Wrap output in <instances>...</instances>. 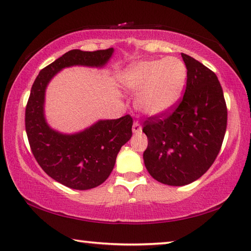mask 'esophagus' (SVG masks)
I'll list each match as a JSON object with an SVG mask.
<instances>
[{"instance_id":"esophagus-1","label":"esophagus","mask_w":251,"mask_h":251,"mask_svg":"<svg viewBox=\"0 0 251 251\" xmlns=\"http://www.w3.org/2000/svg\"><path fill=\"white\" fill-rule=\"evenodd\" d=\"M141 131V126L138 122H135L133 124V133L134 134H138Z\"/></svg>"}]
</instances>
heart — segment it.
Segmentation results:
<instances>
[{
  "instance_id": "heart-1",
  "label": "heart",
  "mask_w": 251,
  "mask_h": 251,
  "mask_svg": "<svg viewBox=\"0 0 251 251\" xmlns=\"http://www.w3.org/2000/svg\"><path fill=\"white\" fill-rule=\"evenodd\" d=\"M121 81L131 92H139L136 106L141 113L161 116L179 102L186 81V68L177 58L144 60L127 68Z\"/></svg>"
}]
</instances>
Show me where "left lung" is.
Segmentation results:
<instances>
[{
    "instance_id": "left-lung-1",
    "label": "left lung",
    "mask_w": 251,
    "mask_h": 251,
    "mask_svg": "<svg viewBox=\"0 0 251 251\" xmlns=\"http://www.w3.org/2000/svg\"><path fill=\"white\" fill-rule=\"evenodd\" d=\"M186 88L171 113L144 123L148 138L146 169L163 184L181 186L198 180L215 161L227 126L224 93L216 75L185 53Z\"/></svg>"
}]
</instances>
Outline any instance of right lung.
<instances>
[{"instance_id": "obj_1", "label": "right lung", "mask_w": 251, "mask_h": 251, "mask_svg": "<svg viewBox=\"0 0 251 251\" xmlns=\"http://www.w3.org/2000/svg\"><path fill=\"white\" fill-rule=\"evenodd\" d=\"M114 49L66 52L39 72L30 90L25 112L26 133L38 165L59 183L75 190L97 188L111 175L117 153L131 137L133 118L100 120L75 134H63L48 125L45 94L49 82L65 68H103Z\"/></svg>"}]
</instances>
